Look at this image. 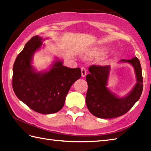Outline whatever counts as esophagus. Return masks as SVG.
<instances>
[{"label": "esophagus", "mask_w": 151, "mask_h": 151, "mask_svg": "<svg viewBox=\"0 0 151 151\" xmlns=\"http://www.w3.org/2000/svg\"><path fill=\"white\" fill-rule=\"evenodd\" d=\"M81 76L82 77H85L86 75H87V70H86L85 68H81Z\"/></svg>", "instance_id": "1"}]
</instances>
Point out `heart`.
<instances>
[{
  "instance_id": "obj_1",
  "label": "heart",
  "mask_w": 151,
  "mask_h": 151,
  "mask_svg": "<svg viewBox=\"0 0 151 151\" xmlns=\"http://www.w3.org/2000/svg\"><path fill=\"white\" fill-rule=\"evenodd\" d=\"M92 55L95 57H102L103 55H104V51H102L101 50H96V51H94L93 53H92Z\"/></svg>"
}]
</instances>
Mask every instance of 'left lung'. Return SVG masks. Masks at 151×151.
<instances>
[{"mask_svg": "<svg viewBox=\"0 0 151 151\" xmlns=\"http://www.w3.org/2000/svg\"><path fill=\"white\" fill-rule=\"evenodd\" d=\"M119 62L128 63L134 67L137 83L127 96L119 98L107 87L111 70L110 66L92 65L86 76L88 91L86 104L92 114L101 119H112L125 114L136 104L143 91V77L140 62L135 57L130 60Z\"/></svg>", "mask_w": 151, "mask_h": 151, "instance_id": "obj_1", "label": "left lung"}]
</instances>
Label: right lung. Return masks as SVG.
<instances>
[{
    "mask_svg": "<svg viewBox=\"0 0 151 151\" xmlns=\"http://www.w3.org/2000/svg\"><path fill=\"white\" fill-rule=\"evenodd\" d=\"M44 40L33 36L17 55L13 66L12 87L19 99L42 114H51L64 106L73 83L81 78L79 68H70L56 60L48 71L36 72L32 65L33 55Z\"/></svg>",
    "mask_w": 151,
    "mask_h": 151,
    "instance_id": "obj_1",
    "label": "right lung"
}]
</instances>
